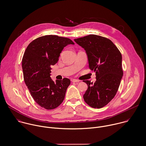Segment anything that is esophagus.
<instances>
[{
  "label": "esophagus",
  "instance_id": "34e87169",
  "mask_svg": "<svg viewBox=\"0 0 146 146\" xmlns=\"http://www.w3.org/2000/svg\"><path fill=\"white\" fill-rule=\"evenodd\" d=\"M80 81L79 80H76V79H73L72 80V82H78Z\"/></svg>",
  "mask_w": 146,
  "mask_h": 146
}]
</instances>
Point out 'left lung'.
<instances>
[{
	"mask_svg": "<svg viewBox=\"0 0 146 146\" xmlns=\"http://www.w3.org/2000/svg\"><path fill=\"white\" fill-rule=\"evenodd\" d=\"M88 55L89 68L96 72V81H83L88 85L84 95L85 102L94 108L106 106L115 96L123 76L122 55L109 39L90 34L75 39Z\"/></svg>",
	"mask_w": 146,
	"mask_h": 146,
	"instance_id": "left-lung-1",
	"label": "left lung"
}]
</instances>
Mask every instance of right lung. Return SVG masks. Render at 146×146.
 Masks as SVG:
<instances>
[{
  "mask_svg": "<svg viewBox=\"0 0 146 146\" xmlns=\"http://www.w3.org/2000/svg\"><path fill=\"white\" fill-rule=\"evenodd\" d=\"M69 38L47 35L36 38L27 47L22 60L25 83L35 102L46 110H53L63 102L70 84L67 78L55 82L50 77L51 66L58 62L60 53Z\"/></svg>",
  "mask_w": 146,
  "mask_h": 146,
  "instance_id": "add662e5",
  "label": "right lung"
}]
</instances>
